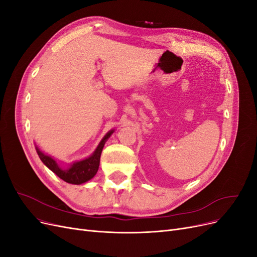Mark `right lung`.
Returning <instances> with one entry per match:
<instances>
[{"instance_id":"add662e5","label":"right lung","mask_w":257,"mask_h":257,"mask_svg":"<svg viewBox=\"0 0 257 257\" xmlns=\"http://www.w3.org/2000/svg\"><path fill=\"white\" fill-rule=\"evenodd\" d=\"M112 133H113V130L108 132L102 141H100V143L98 144L95 151L93 152L92 155H90L89 158L78 162H74L73 164L69 165V167L67 168H62L61 166H59L56 160L49 157V155L45 154L43 151L38 149V147H36V151H37L38 157H40V159L42 160L44 164L47 166L51 172L56 174L59 178H61L62 180L72 184H81L91 180V179L96 175L98 166H99L100 154H102L104 145L107 142V139L111 136Z\"/></svg>"}]
</instances>
